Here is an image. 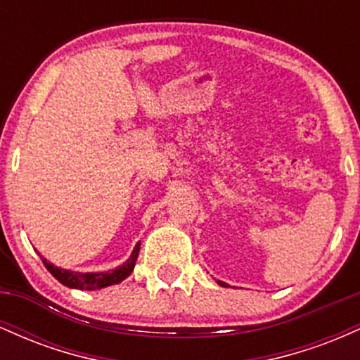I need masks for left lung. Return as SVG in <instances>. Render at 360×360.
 I'll list each match as a JSON object with an SVG mask.
<instances>
[{
	"label": "left lung",
	"instance_id": "8db88e82",
	"mask_svg": "<svg viewBox=\"0 0 360 360\" xmlns=\"http://www.w3.org/2000/svg\"><path fill=\"white\" fill-rule=\"evenodd\" d=\"M217 283H218V284H220V286H221V288H229V284H226V283H223V281H217Z\"/></svg>",
	"mask_w": 360,
	"mask_h": 360
}]
</instances>
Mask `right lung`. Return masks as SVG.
<instances>
[{
	"mask_svg": "<svg viewBox=\"0 0 360 360\" xmlns=\"http://www.w3.org/2000/svg\"><path fill=\"white\" fill-rule=\"evenodd\" d=\"M139 250H140V242L135 245L134 252L128 257L122 266L115 267V269L106 271V272H77V271H71V269H62V267L53 266L52 262H49L47 259L40 255L42 259L44 266L47 267V271L59 281L60 284L64 286L72 288V289H82V291H96V289H103L113 286V284L122 283L123 279H127L128 276L131 274L134 271L135 262H137L139 257Z\"/></svg>",
	"mask_w": 360,
	"mask_h": 360,
	"instance_id": "right-lung-1",
	"label": "right lung"
}]
</instances>
